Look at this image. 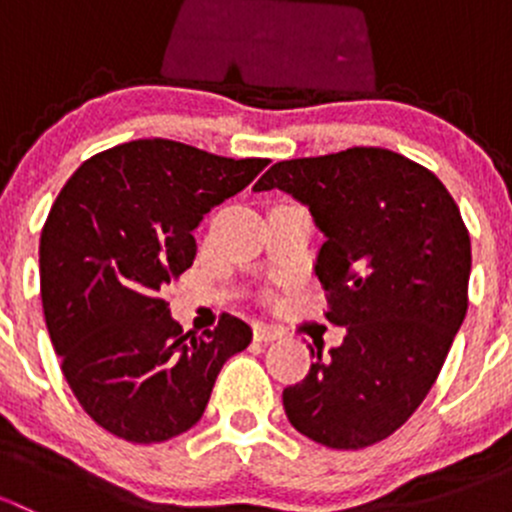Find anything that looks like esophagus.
I'll use <instances>...</instances> for the list:
<instances>
[{
  "label": "esophagus",
  "mask_w": 512,
  "mask_h": 512,
  "mask_svg": "<svg viewBox=\"0 0 512 512\" xmlns=\"http://www.w3.org/2000/svg\"><path fill=\"white\" fill-rule=\"evenodd\" d=\"M277 337H282V332L277 327H270V324H257L255 327L257 342H275Z\"/></svg>",
  "instance_id": "obj_1"
}]
</instances>
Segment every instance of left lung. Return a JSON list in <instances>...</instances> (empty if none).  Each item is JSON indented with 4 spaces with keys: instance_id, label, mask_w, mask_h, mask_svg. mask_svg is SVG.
Listing matches in <instances>:
<instances>
[{
    "instance_id": "left-lung-1",
    "label": "left lung",
    "mask_w": 512,
    "mask_h": 512,
    "mask_svg": "<svg viewBox=\"0 0 512 512\" xmlns=\"http://www.w3.org/2000/svg\"><path fill=\"white\" fill-rule=\"evenodd\" d=\"M309 205L327 235L317 272L327 319L347 329L282 391L299 433L359 451L404 426L436 384L468 309L471 237L446 185L386 148H347L272 165L255 190Z\"/></svg>"
}]
</instances>
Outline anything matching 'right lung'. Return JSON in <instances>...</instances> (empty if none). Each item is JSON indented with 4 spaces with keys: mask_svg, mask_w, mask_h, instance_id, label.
Here are the masks:
<instances>
[{
    "mask_svg": "<svg viewBox=\"0 0 512 512\" xmlns=\"http://www.w3.org/2000/svg\"><path fill=\"white\" fill-rule=\"evenodd\" d=\"M265 165L141 138L81 163L56 195L39 242L46 329L81 409L113 436L160 443L193 428L227 356L252 342L227 312L183 332L163 289L193 267L203 215Z\"/></svg>",
    "mask_w": 512,
    "mask_h": 512,
    "instance_id": "obj_1",
    "label": "right lung"
}]
</instances>
